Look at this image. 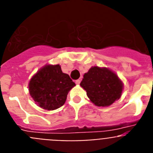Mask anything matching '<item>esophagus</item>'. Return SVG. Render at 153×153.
<instances>
[{"mask_svg":"<svg viewBox=\"0 0 153 153\" xmlns=\"http://www.w3.org/2000/svg\"><path fill=\"white\" fill-rule=\"evenodd\" d=\"M80 82H81V80L80 79H76V84L77 85H79V83H80Z\"/></svg>","mask_w":153,"mask_h":153,"instance_id":"obj_1","label":"esophagus"}]
</instances>
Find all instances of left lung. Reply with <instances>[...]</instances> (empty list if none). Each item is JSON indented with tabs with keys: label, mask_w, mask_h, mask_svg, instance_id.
Listing matches in <instances>:
<instances>
[{
	"label": "left lung",
	"mask_w": 153,
	"mask_h": 153,
	"mask_svg": "<svg viewBox=\"0 0 153 153\" xmlns=\"http://www.w3.org/2000/svg\"><path fill=\"white\" fill-rule=\"evenodd\" d=\"M80 86L86 91L92 102L108 106L121 97L123 83L116 74L107 68L93 67L83 76Z\"/></svg>",
	"instance_id": "obj_1"
}]
</instances>
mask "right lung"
Here are the masks:
<instances>
[{"label":"right lung","instance_id":"right-lung-1","mask_svg":"<svg viewBox=\"0 0 153 153\" xmlns=\"http://www.w3.org/2000/svg\"><path fill=\"white\" fill-rule=\"evenodd\" d=\"M75 85L60 65H47L31 78L29 92L40 107L53 110L65 103L68 92Z\"/></svg>","mask_w":153,"mask_h":153}]
</instances>
